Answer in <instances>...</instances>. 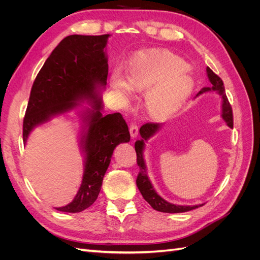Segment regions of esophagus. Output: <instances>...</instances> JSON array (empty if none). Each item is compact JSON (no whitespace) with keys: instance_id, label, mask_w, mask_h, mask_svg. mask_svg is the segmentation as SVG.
Segmentation results:
<instances>
[{"instance_id":"34e87169","label":"esophagus","mask_w":260,"mask_h":260,"mask_svg":"<svg viewBox=\"0 0 260 260\" xmlns=\"http://www.w3.org/2000/svg\"><path fill=\"white\" fill-rule=\"evenodd\" d=\"M129 131H130L131 138H133V139L137 138V137H138V133H139V127H138V124L131 123L130 127H129Z\"/></svg>"}]
</instances>
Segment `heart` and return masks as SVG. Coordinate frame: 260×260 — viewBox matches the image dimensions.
I'll use <instances>...</instances> for the list:
<instances>
[{"label":"heart","mask_w":260,"mask_h":260,"mask_svg":"<svg viewBox=\"0 0 260 260\" xmlns=\"http://www.w3.org/2000/svg\"><path fill=\"white\" fill-rule=\"evenodd\" d=\"M193 79L187 74V64L169 52L144 54L130 65L127 76L116 72L112 88L124 100L131 90L147 92L146 107L154 118L162 119L175 114L190 96Z\"/></svg>","instance_id":"obj_1"}]
</instances>
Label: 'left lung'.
I'll return each mask as SVG.
<instances>
[{
    "instance_id": "1",
    "label": "left lung",
    "mask_w": 260,
    "mask_h": 260,
    "mask_svg": "<svg viewBox=\"0 0 260 260\" xmlns=\"http://www.w3.org/2000/svg\"><path fill=\"white\" fill-rule=\"evenodd\" d=\"M206 70H207L208 79L211 83V88H204V89H202V91H200L199 94L207 92V91L218 92L223 100V102H222V118L230 128H233L232 107L225 95L224 85H223L221 78L217 76L209 67H207ZM159 127H160V123L146 122L140 128V135H141V137H142V139L138 140L135 144V148L137 152V162H138V166L140 168L139 175L137 177V185H138L139 191L141 192V194H142L143 199L157 211L176 214V212H185V211L203 206L204 204H202V205H195V206L174 205V204H170V203L165 201L164 199H161L160 196L155 192L151 181H149V179L147 177L146 166H145L144 158H143V149H144V145H145V141L148 140L152 136H154V133L159 129Z\"/></svg>"
}]
</instances>
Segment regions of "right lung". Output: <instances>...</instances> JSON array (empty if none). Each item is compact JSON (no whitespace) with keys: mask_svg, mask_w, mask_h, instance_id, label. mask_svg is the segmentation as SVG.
<instances>
[{"mask_svg":"<svg viewBox=\"0 0 260 260\" xmlns=\"http://www.w3.org/2000/svg\"><path fill=\"white\" fill-rule=\"evenodd\" d=\"M109 35H73L62 39L37 75L22 123L23 143L32 129L52 117L67 113L89 101L79 114L83 122L81 151L84 156L82 183L72 203L56 208L80 212L96 201L115 147L129 142L130 133L121 114L103 116L101 86L108 75L104 49Z\"/></svg>","mask_w":260,"mask_h":260,"instance_id":"obj_1","label":"right lung"}]
</instances>
